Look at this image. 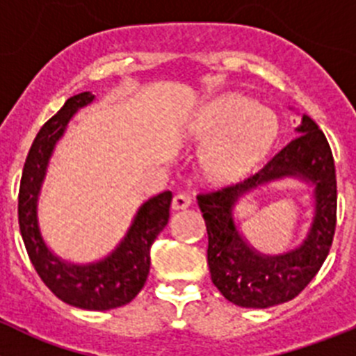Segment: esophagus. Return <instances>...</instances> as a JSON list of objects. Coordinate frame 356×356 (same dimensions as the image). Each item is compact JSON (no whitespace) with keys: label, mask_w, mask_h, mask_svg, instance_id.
<instances>
[{"label":"esophagus","mask_w":356,"mask_h":356,"mask_svg":"<svg viewBox=\"0 0 356 356\" xmlns=\"http://www.w3.org/2000/svg\"><path fill=\"white\" fill-rule=\"evenodd\" d=\"M192 195L188 192H178V194L172 197V208L175 209H185L187 206H191Z\"/></svg>","instance_id":"34e87169"}]
</instances>
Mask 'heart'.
Returning <instances> with one entry per match:
<instances>
[{
  "label": "heart",
  "mask_w": 356,
  "mask_h": 356,
  "mask_svg": "<svg viewBox=\"0 0 356 356\" xmlns=\"http://www.w3.org/2000/svg\"><path fill=\"white\" fill-rule=\"evenodd\" d=\"M188 136L204 143L202 168L218 180H232L255 165L277 136L276 115L239 94L206 104L188 125Z\"/></svg>",
  "instance_id": "heart-1"
}]
</instances>
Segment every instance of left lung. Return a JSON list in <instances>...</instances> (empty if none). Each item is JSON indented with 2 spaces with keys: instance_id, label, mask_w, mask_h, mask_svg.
<instances>
[{
  "instance_id": "1",
  "label": "left lung",
  "mask_w": 356,
  "mask_h": 356,
  "mask_svg": "<svg viewBox=\"0 0 356 356\" xmlns=\"http://www.w3.org/2000/svg\"><path fill=\"white\" fill-rule=\"evenodd\" d=\"M299 136L274 154L243 184L197 195L208 231V266L222 296L241 307H270L299 296L316 276L332 246L337 218V181L332 150L320 127L302 115ZM293 175L313 183L315 216L299 249L280 256L257 252L237 231L235 202L253 188Z\"/></svg>"
}]
</instances>
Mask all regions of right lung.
<instances>
[{
    "label": "right lung",
    "instance_id": "1",
    "mask_svg": "<svg viewBox=\"0 0 356 356\" xmlns=\"http://www.w3.org/2000/svg\"><path fill=\"white\" fill-rule=\"evenodd\" d=\"M94 97L90 92L70 97L36 134L20 178L19 227L31 264L54 296L80 309L106 311L125 306L143 289L150 270V248L168 223L172 194L165 191L143 202L124 239L97 262L71 264L50 252L38 227L40 188L56 143L73 115L92 103Z\"/></svg>",
    "mask_w": 356,
    "mask_h": 356
}]
</instances>
